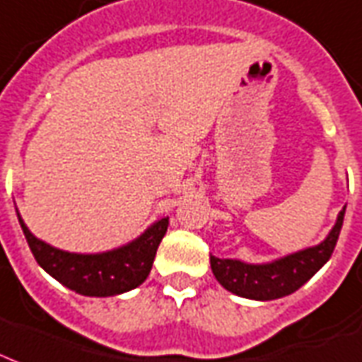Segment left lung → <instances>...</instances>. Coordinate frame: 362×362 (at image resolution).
<instances>
[{
	"label": "left lung",
	"instance_id": "1",
	"mask_svg": "<svg viewBox=\"0 0 362 362\" xmlns=\"http://www.w3.org/2000/svg\"><path fill=\"white\" fill-rule=\"evenodd\" d=\"M344 214L346 206L340 211L334 228L325 237V241L315 247L303 248L266 264H247L241 260L211 256L212 273L226 291L241 298L267 302L288 296L305 285L332 256L344 224Z\"/></svg>",
	"mask_w": 362,
	"mask_h": 362
}]
</instances>
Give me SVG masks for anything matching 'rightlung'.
Here are the masks:
<instances>
[{"mask_svg": "<svg viewBox=\"0 0 362 362\" xmlns=\"http://www.w3.org/2000/svg\"><path fill=\"white\" fill-rule=\"evenodd\" d=\"M18 222L32 255L51 277L77 294L96 298L123 294L142 285L150 275L157 247L169 228V216L159 218L142 235L123 247L96 255H79L37 239L28 230L21 214Z\"/></svg>", "mask_w": 362, "mask_h": 362, "instance_id": "obj_1", "label": "right lung"}]
</instances>
